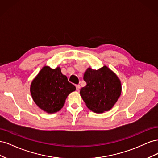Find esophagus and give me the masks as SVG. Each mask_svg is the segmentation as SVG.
Returning <instances> with one entry per match:
<instances>
[{
  "mask_svg": "<svg viewBox=\"0 0 158 158\" xmlns=\"http://www.w3.org/2000/svg\"><path fill=\"white\" fill-rule=\"evenodd\" d=\"M76 90L79 91L80 89V85H76Z\"/></svg>",
  "mask_w": 158,
  "mask_h": 158,
  "instance_id": "34e87169",
  "label": "esophagus"
}]
</instances>
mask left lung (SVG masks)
<instances>
[{"instance_id": "obj_1", "label": "left lung", "mask_w": 158, "mask_h": 158, "mask_svg": "<svg viewBox=\"0 0 158 158\" xmlns=\"http://www.w3.org/2000/svg\"><path fill=\"white\" fill-rule=\"evenodd\" d=\"M84 80L87 85L81 88L80 95L87 107L98 113L111 109L121 93L117 76L104 66L97 70L88 68Z\"/></svg>"}]
</instances>
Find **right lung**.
<instances>
[{
	"label": "right lung",
	"mask_w": 158,
	"mask_h": 158,
	"mask_svg": "<svg viewBox=\"0 0 158 158\" xmlns=\"http://www.w3.org/2000/svg\"><path fill=\"white\" fill-rule=\"evenodd\" d=\"M76 89L60 69L44 66L33 80L30 92L37 106L49 113H55L63 107L68 95Z\"/></svg>",
	"instance_id": "1"
}]
</instances>
